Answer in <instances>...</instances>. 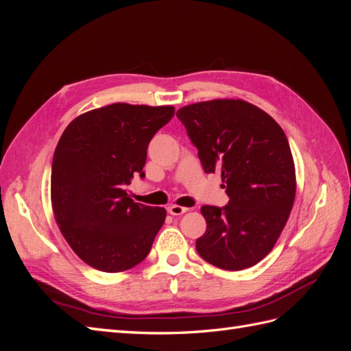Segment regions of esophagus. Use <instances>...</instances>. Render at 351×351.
I'll return each mask as SVG.
<instances>
[{"instance_id": "1", "label": "esophagus", "mask_w": 351, "mask_h": 351, "mask_svg": "<svg viewBox=\"0 0 351 351\" xmlns=\"http://www.w3.org/2000/svg\"><path fill=\"white\" fill-rule=\"evenodd\" d=\"M189 209L186 208V206H180V205H173V206H169L168 208V212L171 215H174V217H180V215H183V214H186Z\"/></svg>"}]
</instances>
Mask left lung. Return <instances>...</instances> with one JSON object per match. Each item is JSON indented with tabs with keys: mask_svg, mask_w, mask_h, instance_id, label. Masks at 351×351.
Wrapping results in <instances>:
<instances>
[{
	"mask_svg": "<svg viewBox=\"0 0 351 351\" xmlns=\"http://www.w3.org/2000/svg\"><path fill=\"white\" fill-rule=\"evenodd\" d=\"M205 173H221L228 205L202 206L196 250L227 271L261 262L277 243L295 197V168L280 124L243 99L196 102L177 111Z\"/></svg>",
	"mask_w": 351,
	"mask_h": 351,
	"instance_id": "obj_1",
	"label": "left lung"
}]
</instances>
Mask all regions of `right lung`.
<instances>
[{
    "instance_id": "1",
    "label": "right lung",
    "mask_w": 351,
    "mask_h": 351,
    "mask_svg": "<svg viewBox=\"0 0 351 351\" xmlns=\"http://www.w3.org/2000/svg\"><path fill=\"white\" fill-rule=\"evenodd\" d=\"M174 107L117 102L76 117L52 159L51 204L61 234L89 267L123 272L149 253L167 210L136 204L125 186L145 177L146 149Z\"/></svg>"
}]
</instances>
